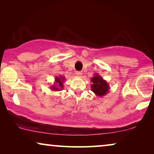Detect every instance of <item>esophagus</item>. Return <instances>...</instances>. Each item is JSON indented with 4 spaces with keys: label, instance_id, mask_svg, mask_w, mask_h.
I'll return each mask as SVG.
<instances>
[{
    "label": "esophagus",
    "instance_id": "obj_1",
    "mask_svg": "<svg viewBox=\"0 0 154 154\" xmlns=\"http://www.w3.org/2000/svg\"><path fill=\"white\" fill-rule=\"evenodd\" d=\"M75 75H77V76L80 77V76H81L82 74H83V73H82V71H76V72L75 73Z\"/></svg>",
    "mask_w": 154,
    "mask_h": 154
}]
</instances>
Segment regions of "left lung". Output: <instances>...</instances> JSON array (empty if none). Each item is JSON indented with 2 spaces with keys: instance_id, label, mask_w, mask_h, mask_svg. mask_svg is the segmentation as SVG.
<instances>
[{
  "instance_id": "left-lung-1",
  "label": "left lung",
  "mask_w": 154,
  "mask_h": 154,
  "mask_svg": "<svg viewBox=\"0 0 154 154\" xmlns=\"http://www.w3.org/2000/svg\"><path fill=\"white\" fill-rule=\"evenodd\" d=\"M91 90L96 94V96L102 97L108 94L109 90L110 89L108 83L103 79L97 73H94V76L91 79Z\"/></svg>"
}]
</instances>
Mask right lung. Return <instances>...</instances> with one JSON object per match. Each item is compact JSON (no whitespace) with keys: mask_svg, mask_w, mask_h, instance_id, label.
<instances>
[{"mask_svg":"<svg viewBox=\"0 0 154 154\" xmlns=\"http://www.w3.org/2000/svg\"><path fill=\"white\" fill-rule=\"evenodd\" d=\"M64 76L63 75H60V76H56L54 79V83L50 88L53 91H61L64 87V83H65Z\"/></svg>","mask_w":154,"mask_h":154,"instance_id":"1","label":"right lung"}]
</instances>
